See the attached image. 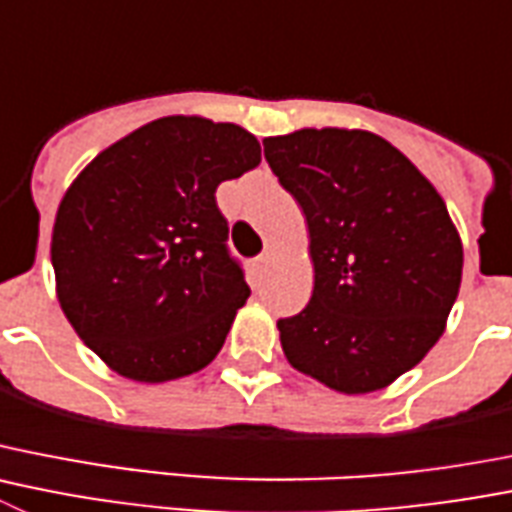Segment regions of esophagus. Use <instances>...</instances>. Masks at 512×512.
Instances as JSON below:
<instances>
[{
	"instance_id": "34e87169",
	"label": "esophagus",
	"mask_w": 512,
	"mask_h": 512,
	"mask_svg": "<svg viewBox=\"0 0 512 512\" xmlns=\"http://www.w3.org/2000/svg\"><path fill=\"white\" fill-rule=\"evenodd\" d=\"M269 261H271V253H269V251L261 253V256H256V266H259V269H264V266H269Z\"/></svg>"
}]
</instances>
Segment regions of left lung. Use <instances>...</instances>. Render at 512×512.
Returning a JSON list of instances; mask_svg holds the SVG:
<instances>
[{
	"label": "left lung",
	"mask_w": 512,
	"mask_h": 512,
	"mask_svg": "<svg viewBox=\"0 0 512 512\" xmlns=\"http://www.w3.org/2000/svg\"><path fill=\"white\" fill-rule=\"evenodd\" d=\"M302 205L314 289L276 322L289 363L340 393L386 388L442 337L462 281V241L442 195L378 134L299 129L264 139Z\"/></svg>",
	"instance_id": "8db88e82"
}]
</instances>
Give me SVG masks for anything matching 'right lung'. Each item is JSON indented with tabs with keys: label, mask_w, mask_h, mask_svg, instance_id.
Wrapping results in <instances>:
<instances>
[{
	"label": "right lung",
	"mask_w": 512,
	"mask_h": 512,
	"mask_svg": "<svg viewBox=\"0 0 512 512\" xmlns=\"http://www.w3.org/2000/svg\"><path fill=\"white\" fill-rule=\"evenodd\" d=\"M261 162L236 124L164 116L103 149L55 215L65 317L124 378L175 381L205 368L246 304L215 190Z\"/></svg>",
	"instance_id": "add662e5"
}]
</instances>
